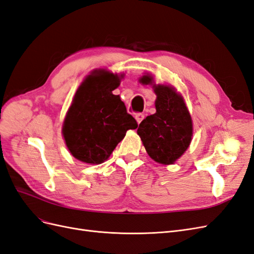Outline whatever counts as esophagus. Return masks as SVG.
Instances as JSON below:
<instances>
[{
  "instance_id": "34e87169",
  "label": "esophagus",
  "mask_w": 254,
  "mask_h": 254,
  "mask_svg": "<svg viewBox=\"0 0 254 254\" xmlns=\"http://www.w3.org/2000/svg\"><path fill=\"white\" fill-rule=\"evenodd\" d=\"M134 117H135V120H136V122H137V123H139V124H140V123L144 120V114H143V113H141V112H139V113H135Z\"/></svg>"
}]
</instances>
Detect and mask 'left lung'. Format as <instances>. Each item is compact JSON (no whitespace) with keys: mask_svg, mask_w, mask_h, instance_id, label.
<instances>
[{"mask_svg":"<svg viewBox=\"0 0 254 254\" xmlns=\"http://www.w3.org/2000/svg\"><path fill=\"white\" fill-rule=\"evenodd\" d=\"M142 83H152V77L144 75ZM156 113L144 119L137 128V134L149 157L161 164H173L180 158L193 135V125L183 98L174 88L153 84Z\"/></svg>","mask_w":254,"mask_h":254,"instance_id":"1","label":"left lung"}]
</instances>
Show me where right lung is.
Here are the masks:
<instances>
[{
    "label": "right lung",
    "instance_id": "1",
    "mask_svg": "<svg viewBox=\"0 0 254 254\" xmlns=\"http://www.w3.org/2000/svg\"><path fill=\"white\" fill-rule=\"evenodd\" d=\"M120 77L105 70L94 71L83 80L64 123L63 133L72 156L81 162L101 164L137 123L112 91Z\"/></svg>",
    "mask_w": 254,
    "mask_h": 254
}]
</instances>
